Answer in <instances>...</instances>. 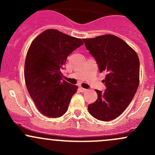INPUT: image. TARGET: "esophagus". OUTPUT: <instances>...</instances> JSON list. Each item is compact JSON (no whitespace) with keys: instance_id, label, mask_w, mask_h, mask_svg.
Returning <instances> with one entry per match:
<instances>
[{"instance_id":"esophagus-1","label":"esophagus","mask_w":155,"mask_h":155,"mask_svg":"<svg viewBox=\"0 0 155 155\" xmlns=\"http://www.w3.org/2000/svg\"><path fill=\"white\" fill-rule=\"evenodd\" d=\"M80 90H81V91L82 92H85V91H87V89H85V88H83V87H80Z\"/></svg>"}]
</instances>
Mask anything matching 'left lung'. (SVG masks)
<instances>
[{
	"instance_id": "1",
	"label": "left lung",
	"mask_w": 155,
	"mask_h": 155,
	"mask_svg": "<svg viewBox=\"0 0 155 155\" xmlns=\"http://www.w3.org/2000/svg\"><path fill=\"white\" fill-rule=\"evenodd\" d=\"M94 57L101 73H107L104 92L96 90L97 100L89 104L88 112L100 121L119 116L132 101L140 84V60L137 52L123 40L112 34L83 39Z\"/></svg>"
}]
</instances>
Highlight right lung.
<instances>
[{"instance_id":"add662e5","label":"right lung","mask_w":155,"mask_h":155,"mask_svg":"<svg viewBox=\"0 0 155 155\" xmlns=\"http://www.w3.org/2000/svg\"><path fill=\"white\" fill-rule=\"evenodd\" d=\"M83 45L79 38L55 29L42 32L32 41L25 63V81L39 112L59 118L68 110L77 85L62 80L61 70L72 51Z\"/></svg>"}]
</instances>
